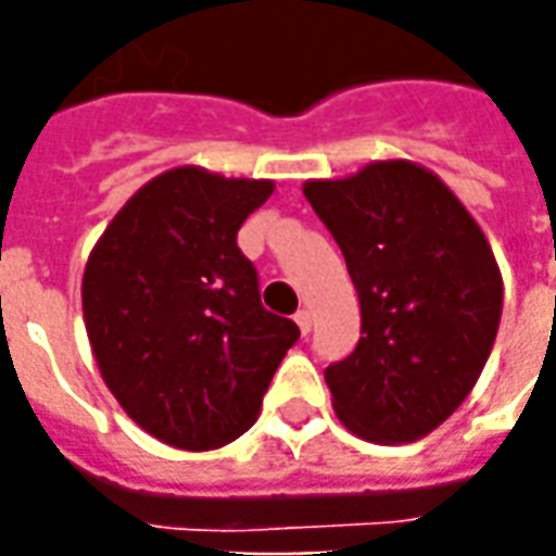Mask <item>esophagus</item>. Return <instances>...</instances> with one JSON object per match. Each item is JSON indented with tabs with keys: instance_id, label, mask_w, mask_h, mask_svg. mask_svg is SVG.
<instances>
[{
	"instance_id": "1",
	"label": "esophagus",
	"mask_w": 556,
	"mask_h": 556,
	"mask_svg": "<svg viewBox=\"0 0 556 556\" xmlns=\"http://www.w3.org/2000/svg\"><path fill=\"white\" fill-rule=\"evenodd\" d=\"M294 321H298V327H301L303 337H306V333L313 330V313H309V309H301V313L294 315Z\"/></svg>"
}]
</instances>
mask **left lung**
<instances>
[{"instance_id":"1","label":"left lung","mask_w":556,"mask_h":556,"mask_svg":"<svg viewBox=\"0 0 556 556\" xmlns=\"http://www.w3.org/2000/svg\"><path fill=\"white\" fill-rule=\"evenodd\" d=\"M303 195L361 301L357 349L325 369L333 408L363 441H417L465 402L497 337L503 282L489 241L453 190L408 160L306 181Z\"/></svg>"}]
</instances>
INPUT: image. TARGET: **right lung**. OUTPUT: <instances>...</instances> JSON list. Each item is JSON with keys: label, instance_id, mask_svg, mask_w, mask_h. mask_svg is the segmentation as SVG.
Instances as JSON below:
<instances>
[{"label": "right lung", "instance_id": "obj_1", "mask_svg": "<svg viewBox=\"0 0 556 556\" xmlns=\"http://www.w3.org/2000/svg\"><path fill=\"white\" fill-rule=\"evenodd\" d=\"M270 181L195 166L157 175L91 250L83 315L106 387L137 426L181 450L241 438L298 342L291 318L262 306L238 229Z\"/></svg>", "mask_w": 556, "mask_h": 556}]
</instances>
